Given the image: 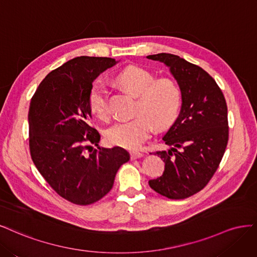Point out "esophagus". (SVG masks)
<instances>
[{"mask_svg": "<svg viewBox=\"0 0 257 257\" xmlns=\"http://www.w3.org/2000/svg\"><path fill=\"white\" fill-rule=\"evenodd\" d=\"M130 157H131L132 160H135V159L141 158V157H143V154L142 153H139V152H131L130 153Z\"/></svg>", "mask_w": 257, "mask_h": 257, "instance_id": "esophagus-1", "label": "esophagus"}]
</instances>
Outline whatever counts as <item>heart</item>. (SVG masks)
Segmentation results:
<instances>
[{
    "mask_svg": "<svg viewBox=\"0 0 257 257\" xmlns=\"http://www.w3.org/2000/svg\"><path fill=\"white\" fill-rule=\"evenodd\" d=\"M116 81L130 93L139 96L137 116L114 123L105 131V139L112 145L136 151L151 137L155 126L161 129L176 119L181 105V92L173 80H156L151 71L139 66H129L121 70ZM88 103L99 118L109 117L107 90L100 81L90 87Z\"/></svg>",
    "mask_w": 257,
    "mask_h": 257,
    "instance_id": "heart-1",
    "label": "heart"
}]
</instances>
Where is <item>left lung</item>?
I'll return each mask as SVG.
<instances>
[{"label": "left lung", "mask_w": 257, "mask_h": 257, "mask_svg": "<svg viewBox=\"0 0 257 257\" xmlns=\"http://www.w3.org/2000/svg\"><path fill=\"white\" fill-rule=\"evenodd\" d=\"M170 68L181 92V110L162 140L171 148L156 152L165 163L150 187L171 200L197 193L216 173L228 141L227 105L216 81L200 66L178 55L146 56Z\"/></svg>", "instance_id": "8db88e82"}]
</instances>
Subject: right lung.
<instances>
[{"instance_id": "add662e5", "label": "right lung", "mask_w": 257, "mask_h": 257, "mask_svg": "<svg viewBox=\"0 0 257 257\" xmlns=\"http://www.w3.org/2000/svg\"><path fill=\"white\" fill-rule=\"evenodd\" d=\"M117 62L110 57L78 56L41 81L29 110L32 160L47 183L65 200L89 205L113 187L129 154L120 147L100 148L92 127L88 95L94 80Z\"/></svg>"}]
</instances>
